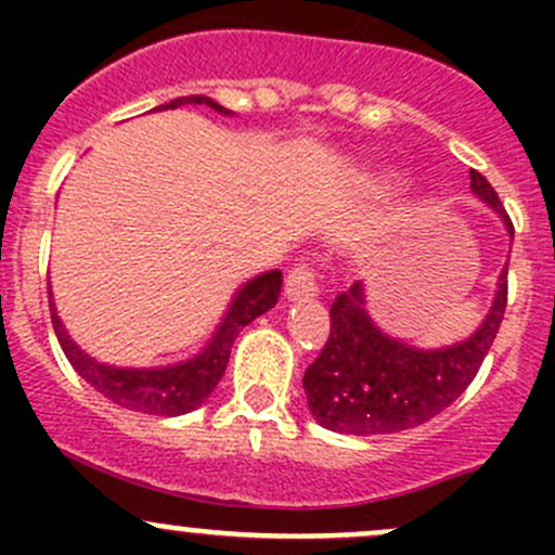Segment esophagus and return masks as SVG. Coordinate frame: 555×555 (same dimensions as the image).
I'll return each instance as SVG.
<instances>
[{"label":"esophagus","instance_id":"34e87169","mask_svg":"<svg viewBox=\"0 0 555 555\" xmlns=\"http://www.w3.org/2000/svg\"><path fill=\"white\" fill-rule=\"evenodd\" d=\"M319 287H317V273L309 262H298L293 271L287 273V282H284V295L287 300H309L317 298Z\"/></svg>","mask_w":555,"mask_h":555}]
</instances>
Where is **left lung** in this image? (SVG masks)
Segmentation results:
<instances>
[{
	"mask_svg": "<svg viewBox=\"0 0 555 555\" xmlns=\"http://www.w3.org/2000/svg\"><path fill=\"white\" fill-rule=\"evenodd\" d=\"M469 188L500 215L513 236V222L483 173L469 169ZM507 306V266L483 322L469 338L443 349H418L391 338L367 311L365 284L354 282L330 309V338L306 367L304 389L311 416L324 429L344 435H389L429 422L451 405L489 354Z\"/></svg>",
	"mask_w": 555,
	"mask_h": 555,
	"instance_id": "8db88e82",
	"label": "left lung"
}]
</instances>
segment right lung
Listing matches in <instances>:
<instances>
[{
  "label": "right lung",
  "instance_id": "obj_1",
  "mask_svg": "<svg viewBox=\"0 0 555 555\" xmlns=\"http://www.w3.org/2000/svg\"><path fill=\"white\" fill-rule=\"evenodd\" d=\"M182 104H206L215 112H220V115H233L231 109L211 102L209 96H182L173 99L169 104L155 106V109H177ZM279 293H282V271H266L260 276L249 279L233 295L231 306H228L225 317H222L220 327L215 330L209 344L198 354L190 357V360L164 367H115L93 360L66 333L64 322H61L59 311H55L50 287L48 304L55 338H59L66 360L72 362V367L93 389L102 391L106 400H112L115 405L128 408V411L150 413V416H182V413L195 411L215 391V386L220 384L222 373L228 367V357H231L236 335L242 333L251 319L273 309L279 300Z\"/></svg>",
  "mask_w": 555,
  "mask_h": 555
}]
</instances>
